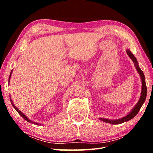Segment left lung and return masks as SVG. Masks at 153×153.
Instances as JSON below:
<instances>
[{"instance_id":"1","label":"left lung","mask_w":153,"mask_h":153,"mask_svg":"<svg viewBox=\"0 0 153 153\" xmlns=\"http://www.w3.org/2000/svg\"><path fill=\"white\" fill-rule=\"evenodd\" d=\"M126 53L128 54V55L129 56L132 61L134 62V65L136 67V70L138 71V72L140 74L141 77V80H142V92H141V95H140V98L138 100V103H137L136 105L134 107L132 110L131 111V112L129 113L128 115H127L125 117H123L121 119H118V120H108V119H105V118H99L100 120H101L104 122L106 123H108L111 124H120L122 123L123 122H126V121H128L129 120H131V119L134 118L135 116L138 114L139 112L140 109L142 107V105L144 104V102L146 100V94H147V88H146V82H145V77L143 71L141 70V69L138 66V61H137V59H136L135 56H134L132 53H131V51L129 50V49H127L126 50Z\"/></svg>"}]
</instances>
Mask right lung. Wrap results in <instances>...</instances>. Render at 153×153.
I'll use <instances>...</instances> for the list:
<instances>
[{
	"label": "right lung",
	"mask_w": 153,
	"mask_h": 153,
	"mask_svg": "<svg viewBox=\"0 0 153 153\" xmlns=\"http://www.w3.org/2000/svg\"><path fill=\"white\" fill-rule=\"evenodd\" d=\"M12 71H13V70H11V74H10V76H9V81H10V78H11V74H12ZM11 104H12V105H13V107L14 108H15V109L16 110L18 113H19V115L22 116V117L25 120H26L27 121H28V122H30V123H35V124H36V125H41L40 123H35L34 121H31L30 120H29V119L27 118V117H26V116H25L24 113H22L21 112V111L18 109V108L15 107V106L14 105V104L13 103V102H12V100L11 99Z\"/></svg>",
	"instance_id": "1"
}]
</instances>
